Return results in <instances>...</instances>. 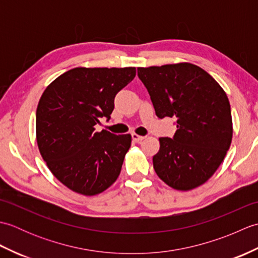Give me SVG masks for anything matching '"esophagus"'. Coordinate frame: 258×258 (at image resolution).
Returning <instances> with one entry per match:
<instances>
[{"label":"esophagus","instance_id":"1","mask_svg":"<svg viewBox=\"0 0 258 258\" xmlns=\"http://www.w3.org/2000/svg\"><path fill=\"white\" fill-rule=\"evenodd\" d=\"M132 138H133L134 141L140 142V141H143L145 139V136H142V135H139V134H136V133H133L132 134Z\"/></svg>","mask_w":258,"mask_h":258}]
</instances>
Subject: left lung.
<instances>
[{
  "mask_svg": "<svg viewBox=\"0 0 258 258\" xmlns=\"http://www.w3.org/2000/svg\"><path fill=\"white\" fill-rule=\"evenodd\" d=\"M158 118L176 119L173 139L160 138L153 156L157 176L169 187L190 190L220 167L233 138L228 97L206 71L183 62L139 68Z\"/></svg>",
  "mask_w": 258,
  "mask_h": 258,
  "instance_id": "1",
  "label": "left lung"
}]
</instances>
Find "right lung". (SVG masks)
Here are the masks:
<instances>
[{
  "instance_id": "right-lung-1",
  "label": "right lung",
  "mask_w": 258,
  "mask_h": 258,
  "mask_svg": "<svg viewBox=\"0 0 258 258\" xmlns=\"http://www.w3.org/2000/svg\"><path fill=\"white\" fill-rule=\"evenodd\" d=\"M135 68H75L48 85L36 108V142L59 182L94 196L117 179L132 143L131 134L95 132L111 117L114 97L135 78Z\"/></svg>"
}]
</instances>
